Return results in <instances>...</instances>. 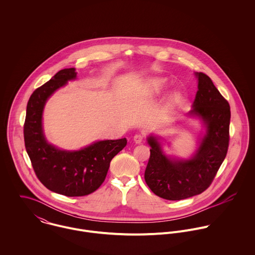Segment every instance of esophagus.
I'll return each mask as SVG.
<instances>
[{"label": "esophagus", "mask_w": 255, "mask_h": 255, "mask_svg": "<svg viewBox=\"0 0 255 255\" xmlns=\"http://www.w3.org/2000/svg\"><path fill=\"white\" fill-rule=\"evenodd\" d=\"M143 138H144V135L141 134V133H137V134H135V135L133 136V140H134V142H136V143H141L142 140H143Z\"/></svg>", "instance_id": "1"}]
</instances>
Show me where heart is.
Returning <instances> with one entry per match:
<instances>
[{"instance_id": "b5f03b06", "label": "heart", "mask_w": 255, "mask_h": 255, "mask_svg": "<svg viewBox=\"0 0 255 255\" xmlns=\"http://www.w3.org/2000/svg\"><path fill=\"white\" fill-rule=\"evenodd\" d=\"M166 86V79L162 77H155L148 81L147 87L153 94H158Z\"/></svg>"}]
</instances>
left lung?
Listing matches in <instances>:
<instances>
[{"mask_svg": "<svg viewBox=\"0 0 255 255\" xmlns=\"http://www.w3.org/2000/svg\"><path fill=\"white\" fill-rule=\"evenodd\" d=\"M198 90L190 114L200 117L207 128L206 134L192 159L175 161L161 151L153 136L144 179L149 188L167 200H182L205 191L217 175L229 148L231 109L205 73H197Z\"/></svg>", "mask_w": 255, "mask_h": 255, "instance_id": "obj_1", "label": "left lung"}]
</instances>
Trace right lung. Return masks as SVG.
I'll use <instances>...</instances> for the list:
<instances>
[{"label": "right lung", "mask_w": 255, "mask_h": 255, "mask_svg": "<svg viewBox=\"0 0 255 255\" xmlns=\"http://www.w3.org/2000/svg\"><path fill=\"white\" fill-rule=\"evenodd\" d=\"M75 76L73 68L65 69L35 89L28 100L23 125L25 149L38 180L51 191L71 197L98 189L106 179L112 159L128 142L126 138L103 140L73 152L46 142L41 122L45 102Z\"/></svg>", "instance_id": "obj_1"}]
</instances>
